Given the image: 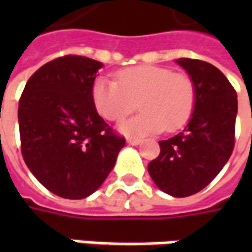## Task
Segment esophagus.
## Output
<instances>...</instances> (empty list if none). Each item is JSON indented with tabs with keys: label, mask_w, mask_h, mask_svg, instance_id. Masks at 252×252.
Returning <instances> with one entry per match:
<instances>
[{
	"label": "esophagus",
	"mask_w": 252,
	"mask_h": 252,
	"mask_svg": "<svg viewBox=\"0 0 252 252\" xmlns=\"http://www.w3.org/2000/svg\"><path fill=\"white\" fill-rule=\"evenodd\" d=\"M140 142H142V140H140V139H136V137H128V139H126V143L131 144V146H137V144H140Z\"/></svg>",
	"instance_id": "34e87169"
}]
</instances>
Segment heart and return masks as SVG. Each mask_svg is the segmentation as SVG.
I'll return each mask as SVG.
<instances>
[{
	"instance_id": "heart-1",
	"label": "heart",
	"mask_w": 252,
	"mask_h": 252,
	"mask_svg": "<svg viewBox=\"0 0 252 252\" xmlns=\"http://www.w3.org/2000/svg\"><path fill=\"white\" fill-rule=\"evenodd\" d=\"M115 81L95 79L92 99L105 120L126 117L137 106L140 113L121 121L117 129L129 136L158 133L162 129L174 132L185 126L195 104L193 79L159 66H137L121 70Z\"/></svg>"
}]
</instances>
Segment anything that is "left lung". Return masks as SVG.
Segmentation results:
<instances>
[{
	"mask_svg": "<svg viewBox=\"0 0 252 252\" xmlns=\"http://www.w3.org/2000/svg\"><path fill=\"white\" fill-rule=\"evenodd\" d=\"M177 63L194 82V109L184 131L159 142L160 154L148 173L162 191L188 197L209 185L232 154L238 95L211 63L189 58Z\"/></svg>",
	"mask_w": 252,
	"mask_h": 252,
	"instance_id": "1",
	"label": "left lung"
}]
</instances>
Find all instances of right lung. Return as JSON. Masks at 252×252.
<instances>
[{
    "instance_id": "right-lung-1",
    "label": "right lung",
    "mask_w": 252,
    "mask_h": 252,
    "mask_svg": "<svg viewBox=\"0 0 252 252\" xmlns=\"http://www.w3.org/2000/svg\"><path fill=\"white\" fill-rule=\"evenodd\" d=\"M102 66L77 55L54 59L28 79L20 98L23 158L36 180L63 198L93 194L126 144L92 99V86Z\"/></svg>"
}]
</instances>
